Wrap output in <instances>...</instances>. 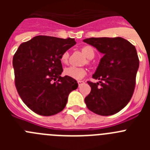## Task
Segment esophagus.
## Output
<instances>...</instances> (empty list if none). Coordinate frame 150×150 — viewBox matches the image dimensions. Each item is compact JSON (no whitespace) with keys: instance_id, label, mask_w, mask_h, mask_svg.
<instances>
[{"instance_id":"esophagus-1","label":"esophagus","mask_w":150,"mask_h":150,"mask_svg":"<svg viewBox=\"0 0 150 150\" xmlns=\"http://www.w3.org/2000/svg\"><path fill=\"white\" fill-rule=\"evenodd\" d=\"M83 83H84V81H83V80H79V81H78V85H79V86H82Z\"/></svg>"}]
</instances>
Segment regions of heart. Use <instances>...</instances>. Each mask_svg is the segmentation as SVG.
Listing matches in <instances>:
<instances>
[{
    "label": "heart",
    "mask_w": 150,
    "mask_h": 150,
    "mask_svg": "<svg viewBox=\"0 0 150 150\" xmlns=\"http://www.w3.org/2000/svg\"><path fill=\"white\" fill-rule=\"evenodd\" d=\"M82 52L83 55L86 57L88 59H92L95 56V51L91 46H86L82 48ZM69 54L67 52H64L61 55V62L63 64H67V61H68ZM64 74L66 76H69V77L73 78L74 79H81L85 76V75L86 74V71L84 68H81V67H76L74 66H70L64 69Z\"/></svg>",
    "instance_id": "heart-1"
}]
</instances>
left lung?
Returning <instances> with one entry per match:
<instances>
[{
	"label": "left lung",
	"instance_id": "obj_1",
	"mask_svg": "<svg viewBox=\"0 0 150 150\" xmlns=\"http://www.w3.org/2000/svg\"><path fill=\"white\" fill-rule=\"evenodd\" d=\"M83 42L104 54L92 78L98 83L88 82L91 87L85 102L88 109L100 116L120 112L132 98L139 67L137 50L122 38H91Z\"/></svg>",
	"mask_w": 150,
	"mask_h": 150
}]
</instances>
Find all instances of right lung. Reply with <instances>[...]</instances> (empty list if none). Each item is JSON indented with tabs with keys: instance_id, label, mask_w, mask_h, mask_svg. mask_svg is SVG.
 <instances>
[{
	"instance_id": "add662e5",
	"label": "right lung",
	"mask_w": 150,
	"mask_h": 150,
	"mask_svg": "<svg viewBox=\"0 0 150 150\" xmlns=\"http://www.w3.org/2000/svg\"><path fill=\"white\" fill-rule=\"evenodd\" d=\"M76 44L73 38L36 36L18 46L13 59L15 84L23 102L41 116L57 114L65 107L76 79L61 76V55Z\"/></svg>"
}]
</instances>
